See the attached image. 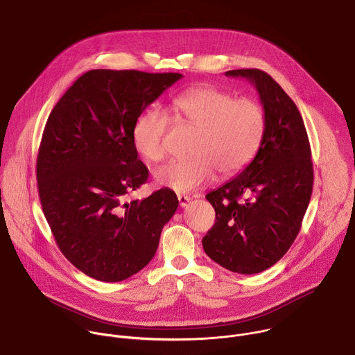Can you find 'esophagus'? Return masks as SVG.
Instances as JSON below:
<instances>
[{"instance_id": "obj_1", "label": "esophagus", "mask_w": 355, "mask_h": 355, "mask_svg": "<svg viewBox=\"0 0 355 355\" xmlns=\"http://www.w3.org/2000/svg\"><path fill=\"white\" fill-rule=\"evenodd\" d=\"M177 198H178V202H180V207H181V208L187 207L188 202L191 200V198H189L188 195H178Z\"/></svg>"}]
</instances>
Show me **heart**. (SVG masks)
I'll use <instances>...</instances> for the list:
<instances>
[{
	"mask_svg": "<svg viewBox=\"0 0 355 355\" xmlns=\"http://www.w3.org/2000/svg\"><path fill=\"white\" fill-rule=\"evenodd\" d=\"M171 110L177 122L196 128L192 156L173 160L155 171L159 185L178 193L205 185L216 171L222 177L240 173L254 157L267 125L259 101L233 98L215 85H200L180 94L173 99ZM168 128L170 118L159 108H148L137 118L132 141L144 160L164 159Z\"/></svg>",
	"mask_w": 355,
	"mask_h": 355,
	"instance_id": "1",
	"label": "heart"
}]
</instances>
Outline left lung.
I'll use <instances>...</instances> for the list:
<instances>
[{"label": "left lung", "mask_w": 355, "mask_h": 355, "mask_svg": "<svg viewBox=\"0 0 355 355\" xmlns=\"http://www.w3.org/2000/svg\"><path fill=\"white\" fill-rule=\"evenodd\" d=\"M226 76L256 87L267 125L254 160L207 193L216 222L202 245L223 268L257 274L284 257L300 230L313 188L312 151L295 103L270 74L240 69Z\"/></svg>", "instance_id": "obj_1"}]
</instances>
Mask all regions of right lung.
Instances as JSON below:
<instances>
[{
	"mask_svg": "<svg viewBox=\"0 0 355 355\" xmlns=\"http://www.w3.org/2000/svg\"><path fill=\"white\" fill-rule=\"evenodd\" d=\"M182 74L89 70L50 112L36 160L39 199L64 257L85 275L123 281L155 257L178 208L174 191L125 202L147 181L132 130Z\"/></svg>",
	"mask_w": 355,
	"mask_h": 355,
	"instance_id": "obj_1",
	"label": "right lung"
}]
</instances>
